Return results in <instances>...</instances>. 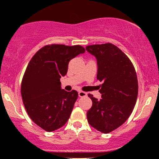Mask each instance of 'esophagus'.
<instances>
[{"mask_svg": "<svg viewBox=\"0 0 159 159\" xmlns=\"http://www.w3.org/2000/svg\"><path fill=\"white\" fill-rule=\"evenodd\" d=\"M87 93L85 92H83V91H78V96L79 97H84V96H87Z\"/></svg>", "mask_w": 159, "mask_h": 159, "instance_id": "obj_1", "label": "esophagus"}]
</instances>
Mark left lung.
Returning a JSON list of instances; mask_svg holds the SVG:
<instances>
[{"label":"left lung","mask_w":159,"mask_h":159,"mask_svg":"<svg viewBox=\"0 0 159 159\" xmlns=\"http://www.w3.org/2000/svg\"><path fill=\"white\" fill-rule=\"evenodd\" d=\"M86 50L97 61V79L102 81L98 100L87 111V121L96 130L109 133L120 127L132 114L138 93L135 69L129 57L111 43L93 45Z\"/></svg>","instance_id":"obj_1"}]
</instances>
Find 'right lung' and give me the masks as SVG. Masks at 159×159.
I'll use <instances>...</instances> for the list:
<instances>
[{"instance_id":"1","label":"right lung","mask_w":159,"mask_h":159,"mask_svg":"<svg viewBox=\"0 0 159 159\" xmlns=\"http://www.w3.org/2000/svg\"><path fill=\"white\" fill-rule=\"evenodd\" d=\"M84 52L81 45H45L27 65L21 87L24 105L30 119L47 132L60 129L70 116L78 94L63 90L60 79L70 60Z\"/></svg>"}]
</instances>
